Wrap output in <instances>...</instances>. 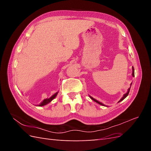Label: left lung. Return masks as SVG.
Here are the masks:
<instances>
[{
  "mask_svg": "<svg viewBox=\"0 0 151 151\" xmlns=\"http://www.w3.org/2000/svg\"><path fill=\"white\" fill-rule=\"evenodd\" d=\"M132 76H133V77H134L135 76V74H134V67H132ZM130 88H129V89H128V91H127V93H126V94H125L124 95H123V98L120 100V101H118V102H120L121 101H122V100H123V99H124L128 95H129V91H130ZM90 98H91V99H93V101H94L95 102H96L97 103H98V104H101V105H102V106H105V105L104 104H103L102 103H101V102H99L98 101H97V100L96 99H94L93 98H92V97H91V96H90Z\"/></svg>",
  "mask_w": 151,
  "mask_h": 151,
  "instance_id": "obj_1",
  "label": "left lung"
}]
</instances>
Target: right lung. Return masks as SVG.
<instances>
[{"instance_id": "obj_1", "label": "right lung", "mask_w": 151, "mask_h": 151, "mask_svg": "<svg viewBox=\"0 0 151 151\" xmlns=\"http://www.w3.org/2000/svg\"><path fill=\"white\" fill-rule=\"evenodd\" d=\"M57 94H58V93H56L55 94H54L52 96H51L50 97V98H47V99H44L43 101L40 103V104L39 105V106H44V105H46L47 104H48V103H49L50 102H51L52 100L56 97V96L57 95Z\"/></svg>"}]
</instances>
